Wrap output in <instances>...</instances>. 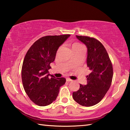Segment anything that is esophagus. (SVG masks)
I'll list each match as a JSON object with an SVG mask.
<instances>
[{
	"label": "esophagus",
	"mask_w": 130,
	"mask_h": 130,
	"mask_svg": "<svg viewBox=\"0 0 130 130\" xmlns=\"http://www.w3.org/2000/svg\"><path fill=\"white\" fill-rule=\"evenodd\" d=\"M66 80H67V82H70V81H73L72 79L69 78H66Z\"/></svg>",
	"instance_id": "obj_1"
}]
</instances>
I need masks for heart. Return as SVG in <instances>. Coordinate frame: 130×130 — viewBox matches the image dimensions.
<instances>
[{"mask_svg": "<svg viewBox=\"0 0 130 130\" xmlns=\"http://www.w3.org/2000/svg\"><path fill=\"white\" fill-rule=\"evenodd\" d=\"M82 46V45L79 44H78V43H75V44H73V45H72V49H73H73H74L76 48H78V47H79V46Z\"/></svg>", "mask_w": 130, "mask_h": 130, "instance_id": "heart-1", "label": "heart"}]
</instances>
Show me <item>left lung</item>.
<instances>
[{"label":"left lung","instance_id":"left-lung-1","mask_svg":"<svg viewBox=\"0 0 130 130\" xmlns=\"http://www.w3.org/2000/svg\"><path fill=\"white\" fill-rule=\"evenodd\" d=\"M76 37L87 47V66L91 72L87 76V84H80L78 90L73 93V98L78 104L89 107L100 102L110 88L112 65L100 41L88 36L76 35Z\"/></svg>","mask_w":130,"mask_h":130}]
</instances>
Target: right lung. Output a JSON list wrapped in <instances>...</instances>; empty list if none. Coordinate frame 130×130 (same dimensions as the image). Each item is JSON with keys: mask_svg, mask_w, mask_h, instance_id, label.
Wrapping results in <instances>:
<instances>
[{"mask_svg": "<svg viewBox=\"0 0 130 130\" xmlns=\"http://www.w3.org/2000/svg\"><path fill=\"white\" fill-rule=\"evenodd\" d=\"M70 36H44L35 41L26 53L22 69L23 87L30 100L37 105H50L65 83V78L55 77L49 74L48 70L58 48Z\"/></svg>", "mask_w": 130, "mask_h": 130, "instance_id": "1", "label": "right lung"}]
</instances>
